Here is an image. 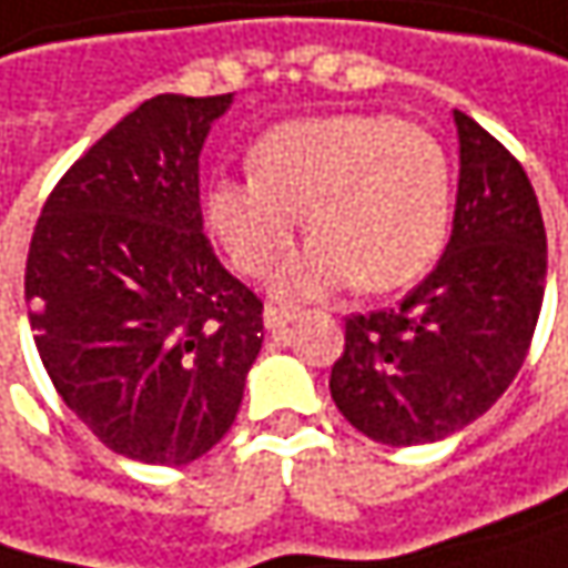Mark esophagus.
Listing matches in <instances>:
<instances>
[{"label":"esophagus","instance_id":"obj_1","mask_svg":"<svg viewBox=\"0 0 568 568\" xmlns=\"http://www.w3.org/2000/svg\"><path fill=\"white\" fill-rule=\"evenodd\" d=\"M292 318H295V308H285V305H266V312H263V322L270 332H280Z\"/></svg>","mask_w":568,"mask_h":568}]
</instances>
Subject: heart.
Segmentation results:
<instances>
[{"instance_id": "heart-1", "label": "heart", "mask_w": 568, "mask_h": 568, "mask_svg": "<svg viewBox=\"0 0 568 568\" xmlns=\"http://www.w3.org/2000/svg\"><path fill=\"white\" fill-rule=\"evenodd\" d=\"M253 175L207 187V224L246 276L288 250L298 211L315 240L280 273V292L308 295L354 283L387 292L438 260L452 221L445 145L384 113L288 120L260 135Z\"/></svg>"}]
</instances>
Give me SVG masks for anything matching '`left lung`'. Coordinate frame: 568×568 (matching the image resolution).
Returning <instances> with one entry per match:
<instances>
[{
	"label": "left lung",
	"mask_w": 568,
	"mask_h": 568,
	"mask_svg": "<svg viewBox=\"0 0 568 568\" xmlns=\"http://www.w3.org/2000/svg\"><path fill=\"white\" fill-rule=\"evenodd\" d=\"M462 175L452 240L399 305L344 318L332 399L384 445L438 442L514 384L546 285L540 201L524 165L455 110Z\"/></svg>",
	"instance_id": "1"
}]
</instances>
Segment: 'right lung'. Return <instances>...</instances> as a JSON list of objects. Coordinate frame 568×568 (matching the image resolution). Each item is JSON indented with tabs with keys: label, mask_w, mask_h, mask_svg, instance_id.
<instances>
[{
	"label": "right lung",
	"mask_w": 568,
	"mask_h": 568,
	"mask_svg": "<svg viewBox=\"0 0 568 568\" xmlns=\"http://www.w3.org/2000/svg\"><path fill=\"white\" fill-rule=\"evenodd\" d=\"M231 100L139 103L61 175L28 246L51 384L106 448L145 465H187L227 436L263 347V302L201 231L197 155Z\"/></svg>",
	"instance_id": "1"
}]
</instances>
